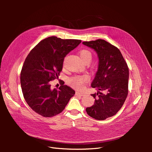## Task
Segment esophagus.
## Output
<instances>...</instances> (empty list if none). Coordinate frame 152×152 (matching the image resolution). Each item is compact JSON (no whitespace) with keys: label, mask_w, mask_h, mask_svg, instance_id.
<instances>
[{"label":"esophagus","mask_w":152,"mask_h":152,"mask_svg":"<svg viewBox=\"0 0 152 152\" xmlns=\"http://www.w3.org/2000/svg\"><path fill=\"white\" fill-rule=\"evenodd\" d=\"M75 94L77 96H84V94L81 93V92H79V91H77L75 93Z\"/></svg>","instance_id":"34e87169"}]
</instances>
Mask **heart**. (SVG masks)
<instances>
[{"instance_id":"1","label":"heart","mask_w":152,"mask_h":152,"mask_svg":"<svg viewBox=\"0 0 152 152\" xmlns=\"http://www.w3.org/2000/svg\"><path fill=\"white\" fill-rule=\"evenodd\" d=\"M79 55L81 59L83 61L86 60L91 61V53L89 50L82 49L79 52ZM88 80V77L86 75L83 76H75L73 77L69 80V83L70 85L77 89H80L84 87V84Z\"/></svg>"}]
</instances>
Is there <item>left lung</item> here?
<instances>
[{
	"label": "left lung",
	"instance_id": "1",
	"mask_svg": "<svg viewBox=\"0 0 152 152\" xmlns=\"http://www.w3.org/2000/svg\"><path fill=\"white\" fill-rule=\"evenodd\" d=\"M93 49L98 58V70L91 87L98 93L91 94L94 104L86 108L87 113L96 120L115 115L125 102L128 94L129 68L119 49L102 39L83 42ZM100 90L105 91L102 94Z\"/></svg>",
	"mask_w": 152,
	"mask_h": 152
}]
</instances>
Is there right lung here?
Masks as SVG:
<instances>
[{
  "mask_svg": "<svg viewBox=\"0 0 152 152\" xmlns=\"http://www.w3.org/2000/svg\"><path fill=\"white\" fill-rule=\"evenodd\" d=\"M81 43L80 40L49 37L32 49L23 66L20 82L24 98L29 107L44 117L56 115L65 109L75 92L63 85L58 89L50 81L58 79L66 55Z\"/></svg>",
  "mask_w": 152,
  "mask_h": 152,
  "instance_id": "obj_1",
  "label": "right lung"
}]
</instances>
